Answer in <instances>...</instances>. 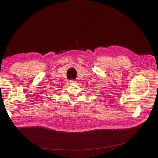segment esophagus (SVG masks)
<instances>
[{
	"label": "esophagus",
	"instance_id": "34e87169",
	"mask_svg": "<svg viewBox=\"0 0 158 158\" xmlns=\"http://www.w3.org/2000/svg\"><path fill=\"white\" fill-rule=\"evenodd\" d=\"M70 82H71V84H75L76 82V80H71Z\"/></svg>",
	"mask_w": 158,
	"mask_h": 158
}]
</instances>
